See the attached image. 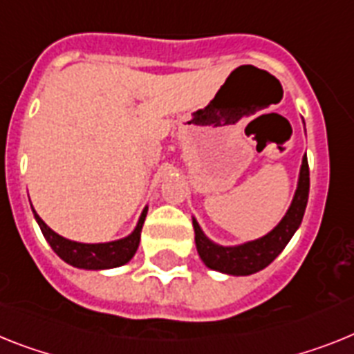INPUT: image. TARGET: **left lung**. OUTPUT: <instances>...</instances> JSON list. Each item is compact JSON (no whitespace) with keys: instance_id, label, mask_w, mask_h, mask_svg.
<instances>
[{"instance_id":"8db88e82","label":"left lung","mask_w":354,"mask_h":354,"mask_svg":"<svg viewBox=\"0 0 354 354\" xmlns=\"http://www.w3.org/2000/svg\"><path fill=\"white\" fill-rule=\"evenodd\" d=\"M308 196H310V167H308V158L304 154L292 205L284 214V218L277 223V227L270 230L266 236L243 243V245L223 246L205 236L200 223L192 218L196 250L200 254L205 266L216 272L227 273V275H237V277L252 275L266 268L284 250V246L290 243L297 228L301 227L306 205H308Z\"/></svg>"}]
</instances>
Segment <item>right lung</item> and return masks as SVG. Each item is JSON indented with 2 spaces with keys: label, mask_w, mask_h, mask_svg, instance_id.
Returning <instances> with one entry per match:
<instances>
[{
  "label": "right lung",
  "mask_w": 354,
  "mask_h": 354,
  "mask_svg": "<svg viewBox=\"0 0 354 354\" xmlns=\"http://www.w3.org/2000/svg\"><path fill=\"white\" fill-rule=\"evenodd\" d=\"M32 212H34V218L37 221V225H39L44 239L48 241V245L52 246V250L64 263L82 270H109L129 263L133 259V255L136 254L138 245H140L142 227H144L145 216H147V207L142 210L135 230L129 236L109 243L71 241V239H66V237L59 236L57 232H53L52 228L37 216L34 207H32Z\"/></svg>",
  "instance_id": "1"
}]
</instances>
